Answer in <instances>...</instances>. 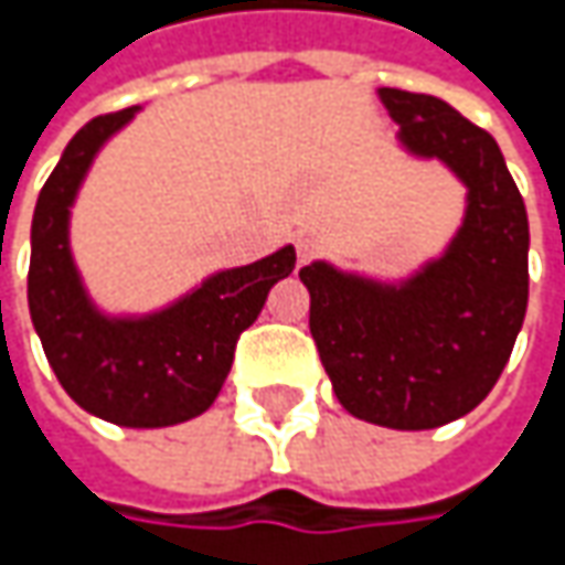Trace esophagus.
Instances as JSON below:
<instances>
[{
    "label": "esophagus",
    "mask_w": 565,
    "mask_h": 565,
    "mask_svg": "<svg viewBox=\"0 0 565 565\" xmlns=\"http://www.w3.org/2000/svg\"><path fill=\"white\" fill-rule=\"evenodd\" d=\"M315 250H317L315 238H308V235H305V238H298V242H295V254H298V267H305V264H308V260L315 257Z\"/></svg>",
    "instance_id": "34e87169"
}]
</instances>
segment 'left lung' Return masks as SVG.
<instances>
[{"label":"left lung","instance_id":"left-lung-1","mask_svg":"<svg viewBox=\"0 0 565 565\" xmlns=\"http://www.w3.org/2000/svg\"><path fill=\"white\" fill-rule=\"evenodd\" d=\"M399 150L437 160L466 188L446 248L383 279L311 260V337L349 415L393 430H430L493 390L529 308V213L484 128L446 99L380 87Z\"/></svg>","mask_w":565,"mask_h":565}]
</instances>
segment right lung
I'll return each instance as SVG.
<instances>
[{
  "instance_id": "add662e5",
  "label": "right lung",
  "mask_w": 565,
  "mask_h": 565,
  "mask_svg": "<svg viewBox=\"0 0 565 565\" xmlns=\"http://www.w3.org/2000/svg\"><path fill=\"white\" fill-rule=\"evenodd\" d=\"M138 113L131 106L90 119L62 150L33 206L28 308L50 367L84 412L119 427H172L220 396L235 342L295 270V248L210 273L143 315L99 308L72 254V206L99 150Z\"/></svg>"
}]
</instances>
